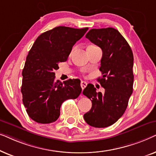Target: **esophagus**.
I'll return each instance as SVG.
<instances>
[{
	"mask_svg": "<svg viewBox=\"0 0 156 156\" xmlns=\"http://www.w3.org/2000/svg\"><path fill=\"white\" fill-rule=\"evenodd\" d=\"M87 83L86 82H84V81H82V82H81V87H82V90L87 87Z\"/></svg>",
	"mask_w": 156,
	"mask_h": 156,
	"instance_id": "34e87169",
	"label": "esophagus"
}]
</instances>
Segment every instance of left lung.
Listing matches in <instances>:
<instances>
[{
    "mask_svg": "<svg viewBox=\"0 0 156 156\" xmlns=\"http://www.w3.org/2000/svg\"><path fill=\"white\" fill-rule=\"evenodd\" d=\"M86 37L102 50V77L97 80L105 92H97L93 84L87 85L83 94L91 99L92 106L84 119L91 126L108 127L123 116L133 92V52L125 38L113 27L91 29Z\"/></svg>",
    "mask_w": 156,
    "mask_h": 156,
    "instance_id": "left-lung-1",
    "label": "left lung"
}]
</instances>
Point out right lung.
<instances>
[{"label": "right lung", "instance_id": "right-lung-1", "mask_svg": "<svg viewBox=\"0 0 156 156\" xmlns=\"http://www.w3.org/2000/svg\"><path fill=\"white\" fill-rule=\"evenodd\" d=\"M88 27L59 26L42 33L34 42L23 69L21 92L28 116L36 122L52 123L59 118L65 100L76 99L82 91L80 80L55 81L59 63L67 60L72 47Z\"/></svg>", "mask_w": 156, "mask_h": 156}]
</instances>
